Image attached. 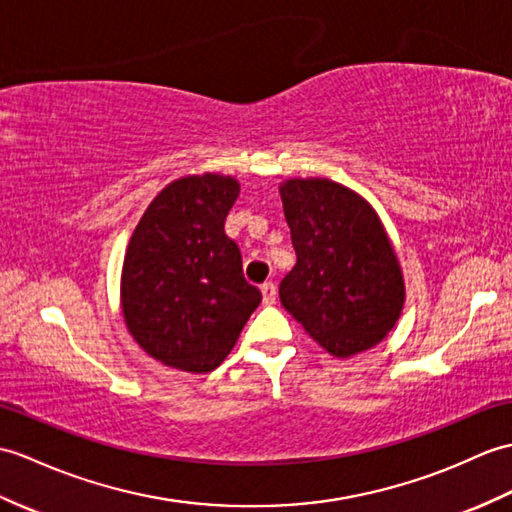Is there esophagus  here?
<instances>
[{
  "label": "esophagus",
  "instance_id": "1",
  "mask_svg": "<svg viewBox=\"0 0 512 512\" xmlns=\"http://www.w3.org/2000/svg\"><path fill=\"white\" fill-rule=\"evenodd\" d=\"M261 299H264V305H272L277 301V285L272 281H266L261 285Z\"/></svg>",
  "mask_w": 512,
  "mask_h": 512
}]
</instances>
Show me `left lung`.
<instances>
[{"instance_id":"8db88e82","label":"left lung","mask_w":512,"mask_h":512,"mask_svg":"<svg viewBox=\"0 0 512 512\" xmlns=\"http://www.w3.org/2000/svg\"><path fill=\"white\" fill-rule=\"evenodd\" d=\"M279 192L296 251V266L279 285L281 305L336 358L375 347L406 299L382 220L360 194L329 178H290Z\"/></svg>"}]
</instances>
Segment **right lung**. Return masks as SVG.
<instances>
[{
  "instance_id": "add662e5",
  "label": "right lung",
  "mask_w": 512,
  "mask_h": 512,
  "mask_svg": "<svg viewBox=\"0 0 512 512\" xmlns=\"http://www.w3.org/2000/svg\"><path fill=\"white\" fill-rule=\"evenodd\" d=\"M237 194L233 176L178 178L150 202L126 248L124 323L141 349L178 371L218 368L261 303L224 233Z\"/></svg>"
}]
</instances>
